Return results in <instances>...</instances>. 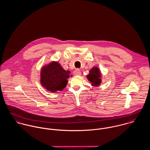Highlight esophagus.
I'll return each mask as SVG.
<instances>
[{
    "mask_svg": "<svg viewBox=\"0 0 150 150\" xmlns=\"http://www.w3.org/2000/svg\"><path fill=\"white\" fill-rule=\"evenodd\" d=\"M73 73L75 76H80L81 74V71L79 69H76V70H74Z\"/></svg>",
    "mask_w": 150,
    "mask_h": 150,
    "instance_id": "obj_1",
    "label": "esophagus"
}]
</instances>
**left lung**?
Returning a JSON list of instances; mask_svg holds the SVG:
<instances>
[{
    "instance_id": "left-lung-1",
    "label": "left lung",
    "mask_w": 150,
    "mask_h": 150,
    "mask_svg": "<svg viewBox=\"0 0 150 150\" xmlns=\"http://www.w3.org/2000/svg\"><path fill=\"white\" fill-rule=\"evenodd\" d=\"M88 80L92 83V86H99L102 83L101 73L99 69L97 67H92L89 70V73L86 76Z\"/></svg>"
}]
</instances>
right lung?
<instances>
[{
  "instance_id": "obj_1",
  "label": "right lung",
  "mask_w": 150,
  "mask_h": 150,
  "mask_svg": "<svg viewBox=\"0 0 150 150\" xmlns=\"http://www.w3.org/2000/svg\"><path fill=\"white\" fill-rule=\"evenodd\" d=\"M69 71H66L57 62L44 66L40 71V83L43 87L51 92L62 91L67 84Z\"/></svg>"
}]
</instances>
